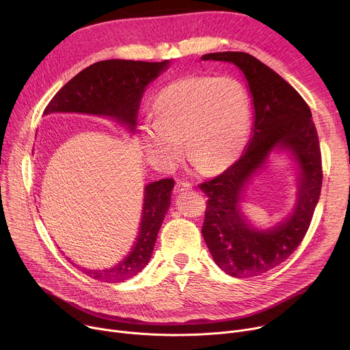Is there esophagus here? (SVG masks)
<instances>
[{
	"instance_id": "esophagus-1",
	"label": "esophagus",
	"mask_w": 350,
	"mask_h": 350,
	"mask_svg": "<svg viewBox=\"0 0 350 350\" xmlns=\"http://www.w3.org/2000/svg\"><path fill=\"white\" fill-rule=\"evenodd\" d=\"M191 189V184L187 181H177L174 187V194H180L183 191H187Z\"/></svg>"
}]
</instances>
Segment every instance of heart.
<instances>
[{
  "label": "heart",
  "instance_id": "1",
  "mask_svg": "<svg viewBox=\"0 0 350 350\" xmlns=\"http://www.w3.org/2000/svg\"><path fill=\"white\" fill-rule=\"evenodd\" d=\"M154 122L142 128V142L163 169L185 152L206 172L226 169L243 152L250 131V97L232 77L190 76L170 83L154 100Z\"/></svg>",
  "mask_w": 350,
  "mask_h": 350
}]
</instances>
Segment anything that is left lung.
<instances>
[{
    "label": "left lung",
    "instance_id": "obj_1",
    "mask_svg": "<svg viewBox=\"0 0 350 350\" xmlns=\"http://www.w3.org/2000/svg\"><path fill=\"white\" fill-rule=\"evenodd\" d=\"M201 60L235 64L247 81L253 104L252 136L237 163L200 189L206 194L202 237L214 262L232 277H252L282 265L304 239L322 187L318 135L298 92L274 70L243 52L208 53ZM295 165L297 197L292 211L270 227H256L241 211L251 178L273 152Z\"/></svg>",
    "mask_w": 350,
    "mask_h": 350
}]
</instances>
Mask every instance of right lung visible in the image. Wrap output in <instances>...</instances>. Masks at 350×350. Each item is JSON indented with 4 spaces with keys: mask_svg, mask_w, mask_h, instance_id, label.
Returning <instances> with one entry per match:
<instances>
[{
    "mask_svg": "<svg viewBox=\"0 0 350 350\" xmlns=\"http://www.w3.org/2000/svg\"><path fill=\"white\" fill-rule=\"evenodd\" d=\"M169 66L170 60L159 63L121 59L97 62L62 87L43 113L75 112L100 116L112 120L132 136L148 85L165 73ZM173 187L174 180L172 178L145 185L139 234L135 246L122 262L103 270L80 267L81 271L105 283L126 282L142 271L152 258L159 229L170 206Z\"/></svg>",
    "mask_w": 350,
    "mask_h": 350,
    "instance_id": "1",
    "label": "right lung"
}]
</instances>
